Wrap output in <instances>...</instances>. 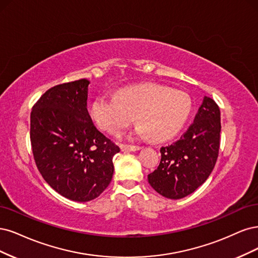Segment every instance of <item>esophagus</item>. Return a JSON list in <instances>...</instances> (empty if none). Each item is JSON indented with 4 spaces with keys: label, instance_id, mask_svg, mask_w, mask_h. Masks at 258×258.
Returning <instances> with one entry per match:
<instances>
[{
    "label": "esophagus",
    "instance_id": "34e87169",
    "mask_svg": "<svg viewBox=\"0 0 258 258\" xmlns=\"http://www.w3.org/2000/svg\"><path fill=\"white\" fill-rule=\"evenodd\" d=\"M120 148L122 151H137L141 147L134 146V145H121Z\"/></svg>",
    "mask_w": 258,
    "mask_h": 258
}]
</instances>
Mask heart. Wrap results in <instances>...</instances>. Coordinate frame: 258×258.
Segmentation results:
<instances>
[{
	"label": "heart",
	"instance_id": "b5f03b06",
	"mask_svg": "<svg viewBox=\"0 0 258 258\" xmlns=\"http://www.w3.org/2000/svg\"><path fill=\"white\" fill-rule=\"evenodd\" d=\"M190 111L188 95L178 89L144 85L120 90L117 97L101 95L90 106V117L109 134H119L136 120V133L153 140L172 136L183 126Z\"/></svg>",
	"mask_w": 258,
	"mask_h": 258
}]
</instances>
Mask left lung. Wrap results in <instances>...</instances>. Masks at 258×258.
Returning <instances> with one entry per match:
<instances>
[{
    "label": "left lung",
    "instance_id": "left-lung-1",
    "mask_svg": "<svg viewBox=\"0 0 258 258\" xmlns=\"http://www.w3.org/2000/svg\"><path fill=\"white\" fill-rule=\"evenodd\" d=\"M221 112L212 98L205 96L194 122L181 138L161 148L159 167L148 181L162 196L180 199L192 194L210 176L220 149Z\"/></svg>",
    "mask_w": 258,
    "mask_h": 258
}]
</instances>
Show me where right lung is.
I'll use <instances>...</instances> for the list:
<instances>
[{"mask_svg":"<svg viewBox=\"0 0 258 258\" xmlns=\"http://www.w3.org/2000/svg\"><path fill=\"white\" fill-rule=\"evenodd\" d=\"M88 79L52 87L31 112L30 138L37 169L60 195L85 203L101 195L120 148L99 132L87 109Z\"/></svg>","mask_w":258,"mask_h":258,"instance_id":"right-lung-1","label":"right lung"}]
</instances>
